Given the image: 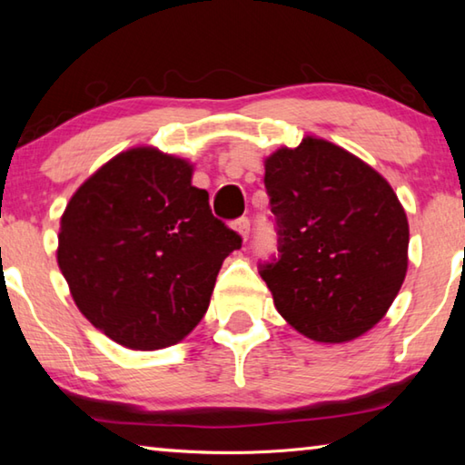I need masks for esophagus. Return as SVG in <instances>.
Masks as SVG:
<instances>
[{
    "label": "esophagus",
    "instance_id": "1",
    "mask_svg": "<svg viewBox=\"0 0 465 465\" xmlns=\"http://www.w3.org/2000/svg\"><path fill=\"white\" fill-rule=\"evenodd\" d=\"M233 227H235V232L242 235V240H248V235H250V219L248 217H240Z\"/></svg>",
    "mask_w": 465,
    "mask_h": 465
}]
</instances>
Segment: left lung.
Returning <instances> with one entry per match:
<instances>
[{"instance_id": "obj_1", "label": "left lung", "mask_w": 465, "mask_h": 465, "mask_svg": "<svg viewBox=\"0 0 465 465\" xmlns=\"http://www.w3.org/2000/svg\"><path fill=\"white\" fill-rule=\"evenodd\" d=\"M279 258L261 264L274 308L299 334L341 344L371 330L408 271V219L380 172L326 139L264 160Z\"/></svg>"}]
</instances>
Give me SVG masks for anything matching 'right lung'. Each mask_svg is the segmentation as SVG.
<instances>
[{"mask_svg":"<svg viewBox=\"0 0 465 465\" xmlns=\"http://www.w3.org/2000/svg\"><path fill=\"white\" fill-rule=\"evenodd\" d=\"M242 238L213 217L193 163L133 147L94 172L61 215L57 262L94 328L133 351L166 349L203 320Z\"/></svg>","mask_w":465,"mask_h":465,"instance_id":"1","label":"right lung"}]
</instances>
